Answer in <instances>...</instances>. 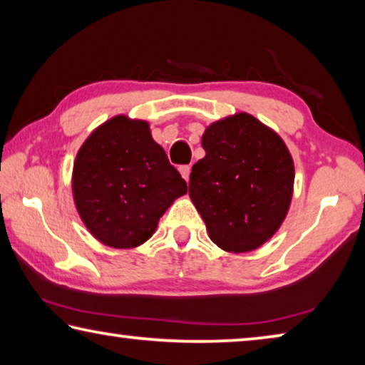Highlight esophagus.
Masks as SVG:
<instances>
[{
    "instance_id": "34e87169",
    "label": "esophagus",
    "mask_w": 365,
    "mask_h": 365,
    "mask_svg": "<svg viewBox=\"0 0 365 365\" xmlns=\"http://www.w3.org/2000/svg\"><path fill=\"white\" fill-rule=\"evenodd\" d=\"M178 170H180V174H182V177L185 178V182H190V172H191V168H190V165H182V168L180 169H178Z\"/></svg>"
}]
</instances>
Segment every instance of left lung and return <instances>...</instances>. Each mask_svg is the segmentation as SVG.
<instances>
[{
    "instance_id": "8db88e82",
    "label": "left lung",
    "mask_w": 365,
    "mask_h": 365,
    "mask_svg": "<svg viewBox=\"0 0 365 365\" xmlns=\"http://www.w3.org/2000/svg\"><path fill=\"white\" fill-rule=\"evenodd\" d=\"M206 156L190 174V197L209 238L228 252L261 248L285 220L294 164L285 141L248 113L212 122L202 133Z\"/></svg>"
}]
</instances>
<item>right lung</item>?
<instances>
[{
	"label": "right lung",
	"instance_id": "obj_1",
	"mask_svg": "<svg viewBox=\"0 0 365 365\" xmlns=\"http://www.w3.org/2000/svg\"><path fill=\"white\" fill-rule=\"evenodd\" d=\"M187 190L163 146L153 140L150 123L123 114L95 128L73 163L77 212L98 242L110 248L143 245Z\"/></svg>",
	"mask_w": 365,
	"mask_h": 365
}]
</instances>
